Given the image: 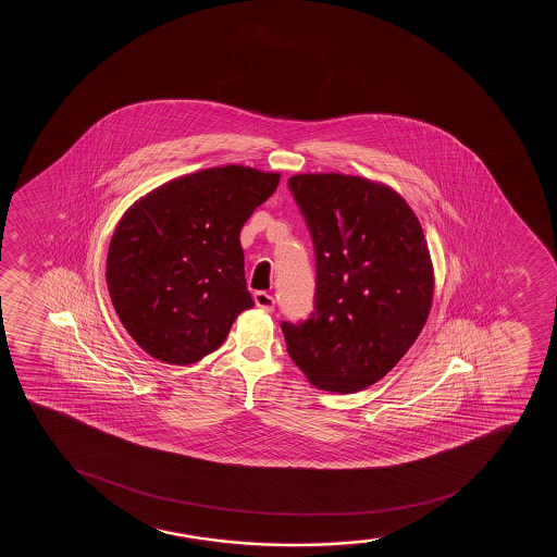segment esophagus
<instances>
[{"label":"esophagus","mask_w":557,"mask_h":557,"mask_svg":"<svg viewBox=\"0 0 557 557\" xmlns=\"http://www.w3.org/2000/svg\"><path fill=\"white\" fill-rule=\"evenodd\" d=\"M255 302L256 307L262 308L265 312H273V310H275V299H273V295H269L268 292H256Z\"/></svg>","instance_id":"34e87169"}]
</instances>
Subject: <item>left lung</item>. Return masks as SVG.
<instances>
[{
  "instance_id": "left-lung-1",
  "label": "left lung",
  "mask_w": 557,
  "mask_h": 557,
  "mask_svg": "<svg viewBox=\"0 0 557 557\" xmlns=\"http://www.w3.org/2000/svg\"><path fill=\"white\" fill-rule=\"evenodd\" d=\"M315 250L313 312L282 321L289 357L320 391L352 394L383 379L422 333L433 263L401 195L346 174L288 180Z\"/></svg>"
}]
</instances>
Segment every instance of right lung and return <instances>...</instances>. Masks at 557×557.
I'll return each mask as SVG.
<instances>
[{"mask_svg": "<svg viewBox=\"0 0 557 557\" xmlns=\"http://www.w3.org/2000/svg\"><path fill=\"white\" fill-rule=\"evenodd\" d=\"M278 182L250 166H213L166 182L124 213L109 244V297L150 357L193 364L255 307L239 232Z\"/></svg>", "mask_w": 557, "mask_h": 557, "instance_id": "obj_1", "label": "right lung"}]
</instances>
